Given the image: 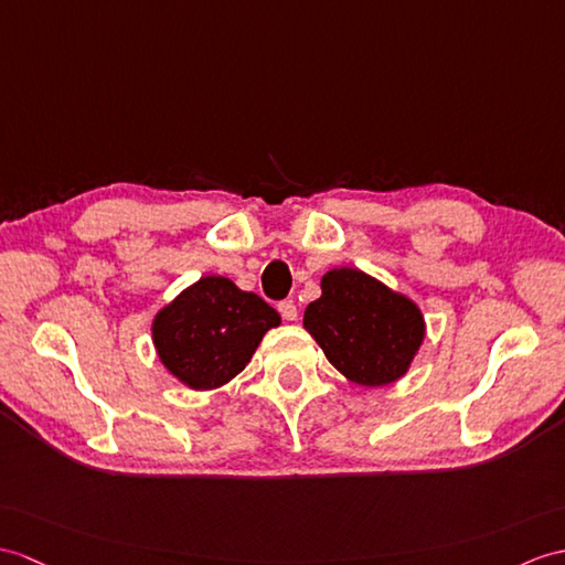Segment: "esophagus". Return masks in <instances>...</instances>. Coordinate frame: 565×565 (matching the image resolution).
Listing matches in <instances>:
<instances>
[{
  "label": "esophagus",
  "mask_w": 565,
  "mask_h": 565,
  "mask_svg": "<svg viewBox=\"0 0 565 565\" xmlns=\"http://www.w3.org/2000/svg\"><path fill=\"white\" fill-rule=\"evenodd\" d=\"M279 312H281V318L288 320V322L298 318V308H296L294 300H281V303H279Z\"/></svg>",
  "instance_id": "obj_1"
}]
</instances>
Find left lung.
I'll list each match as a JSON object with an SVG mask.
<instances>
[{
    "mask_svg": "<svg viewBox=\"0 0 565 565\" xmlns=\"http://www.w3.org/2000/svg\"><path fill=\"white\" fill-rule=\"evenodd\" d=\"M306 330L351 383H395L424 342V315L409 298L390 291L359 269H332L322 296L306 308Z\"/></svg>",
    "mask_w": 565,
    "mask_h": 565,
    "instance_id": "left-lung-1",
    "label": "left lung"
}]
</instances>
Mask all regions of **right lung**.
I'll return each instance as SVG.
<instances>
[{
	"label": "right lung",
	"mask_w": 565,
	"mask_h": 565,
	"mask_svg": "<svg viewBox=\"0 0 565 565\" xmlns=\"http://www.w3.org/2000/svg\"><path fill=\"white\" fill-rule=\"evenodd\" d=\"M279 312L226 277H204L153 320V344L166 369L192 390H214L253 359Z\"/></svg>",
	"instance_id": "obj_1"
}]
</instances>
